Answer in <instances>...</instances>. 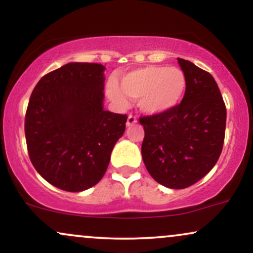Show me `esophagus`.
<instances>
[{"label": "esophagus", "instance_id": "34e87169", "mask_svg": "<svg viewBox=\"0 0 253 253\" xmlns=\"http://www.w3.org/2000/svg\"><path fill=\"white\" fill-rule=\"evenodd\" d=\"M136 118L134 117V115H132V114H129L128 115V118H127V123H126V125L127 126H132V125H134V124H136Z\"/></svg>", "mask_w": 253, "mask_h": 253}]
</instances>
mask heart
Listing matches in <instances>:
<instances>
[{
	"mask_svg": "<svg viewBox=\"0 0 253 253\" xmlns=\"http://www.w3.org/2000/svg\"><path fill=\"white\" fill-rule=\"evenodd\" d=\"M187 90V78L178 68L147 65L120 75L119 85L109 82L107 94L118 106L126 107L128 98H139V107L147 114L167 112L181 102Z\"/></svg>",
	"mask_w": 253,
	"mask_h": 253,
	"instance_id": "heart-1",
	"label": "heart"
}]
</instances>
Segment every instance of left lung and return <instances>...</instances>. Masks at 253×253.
Here are the masks:
<instances>
[{
	"mask_svg": "<svg viewBox=\"0 0 253 253\" xmlns=\"http://www.w3.org/2000/svg\"><path fill=\"white\" fill-rule=\"evenodd\" d=\"M177 59L187 78L182 102L139 121L145 130L141 155L149 173L164 187L184 189L207 175L221 155L226 106L210 72Z\"/></svg>",
	"mask_w": 253,
	"mask_h": 253,
	"instance_id": "obj_1",
	"label": "left lung"
}]
</instances>
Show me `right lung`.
I'll list each match as a JSON object with an SVG mask.
<instances>
[{
	"mask_svg": "<svg viewBox=\"0 0 253 253\" xmlns=\"http://www.w3.org/2000/svg\"><path fill=\"white\" fill-rule=\"evenodd\" d=\"M104 66L69 63L42 77L25 117L28 156L38 172L65 191L101 181L126 128V114L103 109Z\"/></svg>",
	"mask_w": 253,
	"mask_h": 253,
	"instance_id": "obj_1",
	"label": "right lung"
}]
</instances>
